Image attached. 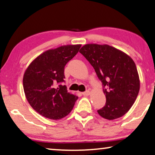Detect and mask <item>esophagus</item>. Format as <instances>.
Returning a JSON list of instances; mask_svg holds the SVG:
<instances>
[{
	"instance_id": "esophagus-1",
	"label": "esophagus",
	"mask_w": 155,
	"mask_h": 155,
	"mask_svg": "<svg viewBox=\"0 0 155 155\" xmlns=\"http://www.w3.org/2000/svg\"><path fill=\"white\" fill-rule=\"evenodd\" d=\"M90 92L89 90H87V91H85V92H82V94L83 96H88V95H90Z\"/></svg>"
}]
</instances>
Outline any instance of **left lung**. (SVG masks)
<instances>
[{"instance_id":"8db88e82","label":"left lung","mask_w":155,"mask_h":155,"mask_svg":"<svg viewBox=\"0 0 155 155\" xmlns=\"http://www.w3.org/2000/svg\"><path fill=\"white\" fill-rule=\"evenodd\" d=\"M94 68L102 82L106 97L101 117L113 120L129 111L140 89L139 74L134 61L126 53L108 45L86 44L79 51Z\"/></svg>"}]
</instances>
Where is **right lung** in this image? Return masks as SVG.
Masks as SVG:
<instances>
[{"label":"right lung","mask_w":155,"mask_h":155,"mask_svg":"<svg viewBox=\"0 0 155 155\" xmlns=\"http://www.w3.org/2000/svg\"><path fill=\"white\" fill-rule=\"evenodd\" d=\"M81 45H68L51 49L36 57L26 69L23 89L31 107L52 120L65 117L73 109L78 97L68 92L64 68Z\"/></svg>","instance_id":"1"}]
</instances>
